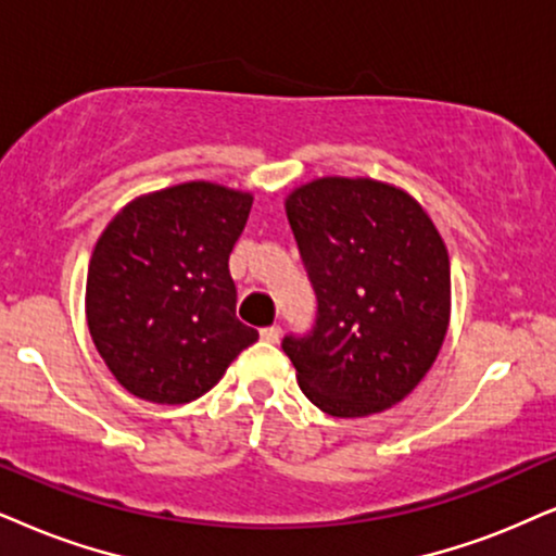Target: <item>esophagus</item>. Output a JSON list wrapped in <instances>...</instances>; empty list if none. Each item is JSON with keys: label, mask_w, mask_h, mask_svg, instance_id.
Listing matches in <instances>:
<instances>
[{"label": "esophagus", "mask_w": 556, "mask_h": 556, "mask_svg": "<svg viewBox=\"0 0 556 556\" xmlns=\"http://www.w3.org/2000/svg\"><path fill=\"white\" fill-rule=\"evenodd\" d=\"M258 336H262V341H266V343H277L279 336H282V328H279V326H266V328L258 330Z\"/></svg>", "instance_id": "esophagus-1"}]
</instances>
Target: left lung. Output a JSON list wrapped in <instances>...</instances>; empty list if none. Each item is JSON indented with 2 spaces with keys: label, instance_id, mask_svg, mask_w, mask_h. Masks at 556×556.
Instances as JSON below:
<instances>
[{
  "label": "left lung",
  "instance_id": "left-lung-1",
  "mask_svg": "<svg viewBox=\"0 0 556 556\" xmlns=\"http://www.w3.org/2000/svg\"><path fill=\"white\" fill-rule=\"evenodd\" d=\"M287 217L315 292V323L285 354L313 405L362 418L426 377L448 326V256L424 207L375 179L294 189Z\"/></svg>",
  "mask_w": 556,
  "mask_h": 556
}]
</instances>
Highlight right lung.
Here are the masks:
<instances>
[{
  "label": "right lung",
  "mask_w": 556,
  "mask_h": 556,
  "mask_svg": "<svg viewBox=\"0 0 556 556\" xmlns=\"http://www.w3.org/2000/svg\"><path fill=\"white\" fill-rule=\"evenodd\" d=\"M254 197L189 181L130 202L104 228L87 277V323L136 397L181 405L258 339L236 318L228 258Z\"/></svg>",
  "instance_id": "obj_1"
}]
</instances>
